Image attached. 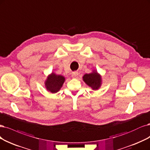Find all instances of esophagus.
Listing matches in <instances>:
<instances>
[{
    "mask_svg": "<svg viewBox=\"0 0 150 150\" xmlns=\"http://www.w3.org/2000/svg\"><path fill=\"white\" fill-rule=\"evenodd\" d=\"M79 74L77 72H73V73H72V77H73V78H76V77H77V76H78Z\"/></svg>",
    "mask_w": 150,
    "mask_h": 150,
    "instance_id": "34e87169",
    "label": "esophagus"
}]
</instances>
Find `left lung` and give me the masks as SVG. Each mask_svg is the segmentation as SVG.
I'll use <instances>...</instances> for the list:
<instances>
[{
	"label": "left lung",
	"instance_id": "left-lung-1",
	"mask_svg": "<svg viewBox=\"0 0 150 150\" xmlns=\"http://www.w3.org/2000/svg\"><path fill=\"white\" fill-rule=\"evenodd\" d=\"M82 79L93 90L99 89L102 84V76L96 70H93L89 74H84Z\"/></svg>",
	"mask_w": 150,
	"mask_h": 150
}]
</instances>
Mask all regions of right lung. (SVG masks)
Here are the masks:
<instances>
[{
	"mask_svg": "<svg viewBox=\"0 0 150 150\" xmlns=\"http://www.w3.org/2000/svg\"><path fill=\"white\" fill-rule=\"evenodd\" d=\"M64 81L65 77L63 76L51 73L48 76L47 79L45 82V87L48 91L54 94L58 92L61 89Z\"/></svg>",
	"mask_w": 150,
	"mask_h": 150,
	"instance_id": "1",
	"label": "right lung"
}]
</instances>
